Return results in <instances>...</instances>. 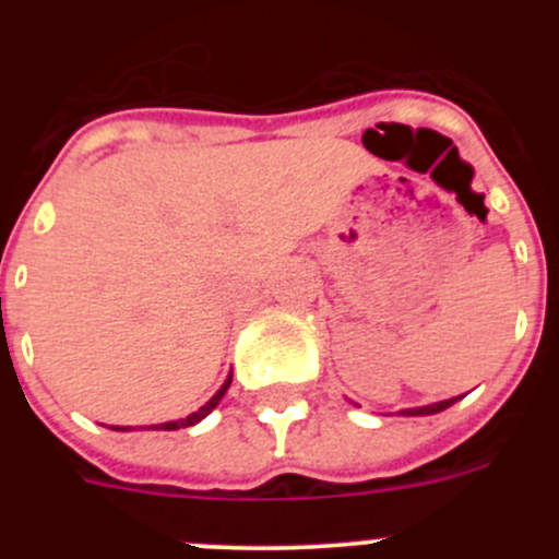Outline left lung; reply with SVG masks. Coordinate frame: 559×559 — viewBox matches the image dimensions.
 Listing matches in <instances>:
<instances>
[{"mask_svg":"<svg viewBox=\"0 0 559 559\" xmlns=\"http://www.w3.org/2000/svg\"><path fill=\"white\" fill-rule=\"evenodd\" d=\"M460 397H452V400H441V403H432V405H421V408H405L400 411L403 416H430V414H438V411L449 408V405H454Z\"/></svg>","mask_w":559,"mask_h":559,"instance_id":"8db88e82","label":"left lung"}]
</instances>
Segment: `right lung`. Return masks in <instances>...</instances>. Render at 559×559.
<instances>
[{"mask_svg":"<svg viewBox=\"0 0 559 559\" xmlns=\"http://www.w3.org/2000/svg\"><path fill=\"white\" fill-rule=\"evenodd\" d=\"M229 384H233V376H229V379H227V381H224V384H222V389H218V392H216V394H213V397H211V400H207V403H205V405H202V408H200V411H194V414H189V416H186V419H178V421H165V425H151V427H156V430H180V427H191V425H197V421H202V419H205V416H207V414H211V411H213V408H216V405H218V403H222V397H224V394H227V389H229ZM151 427H148V430H151ZM110 430H118V432H127V430H129V427H110Z\"/></svg>","mask_w":559,"mask_h":559,"instance_id":"1","label":"right lung"}]
</instances>
